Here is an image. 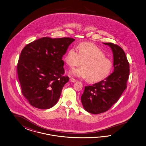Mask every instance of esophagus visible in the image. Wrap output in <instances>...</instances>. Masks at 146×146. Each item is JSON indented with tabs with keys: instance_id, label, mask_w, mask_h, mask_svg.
<instances>
[{
	"instance_id": "esophagus-1",
	"label": "esophagus",
	"mask_w": 146,
	"mask_h": 146,
	"mask_svg": "<svg viewBox=\"0 0 146 146\" xmlns=\"http://www.w3.org/2000/svg\"><path fill=\"white\" fill-rule=\"evenodd\" d=\"M70 81L72 82H75V81H76V80L75 79H74L73 78H70Z\"/></svg>"
}]
</instances>
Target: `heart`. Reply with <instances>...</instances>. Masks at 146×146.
<instances>
[{"mask_svg": "<svg viewBox=\"0 0 146 146\" xmlns=\"http://www.w3.org/2000/svg\"><path fill=\"white\" fill-rule=\"evenodd\" d=\"M78 48H71L64 58L65 62L70 67L78 66L83 61L82 67L73 69L71 74L96 82L105 79L110 74L113 63L97 46L84 42L80 44Z\"/></svg>", "mask_w": 146, "mask_h": 146, "instance_id": "heart-1", "label": "heart"}]
</instances>
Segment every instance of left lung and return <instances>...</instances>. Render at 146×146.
<instances>
[{
    "mask_svg": "<svg viewBox=\"0 0 146 146\" xmlns=\"http://www.w3.org/2000/svg\"><path fill=\"white\" fill-rule=\"evenodd\" d=\"M103 43L113 52L114 71L106 79L85 87L81 102L84 109L93 114L109 110L118 101L127 88L129 74V64L124 50L114 43Z\"/></svg>",
    "mask_w": 146,
    "mask_h": 146,
    "instance_id": "obj_1",
    "label": "left lung"
}]
</instances>
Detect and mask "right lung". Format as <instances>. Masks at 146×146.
<instances>
[{"label":"right lung","mask_w":146,"mask_h":146,"mask_svg":"<svg viewBox=\"0 0 146 146\" xmlns=\"http://www.w3.org/2000/svg\"><path fill=\"white\" fill-rule=\"evenodd\" d=\"M75 40L70 37L35 40L22 49L17 65L22 95L29 104L47 109L58 102L69 80L64 76L63 56Z\"/></svg>","instance_id":"obj_1"}]
</instances>
